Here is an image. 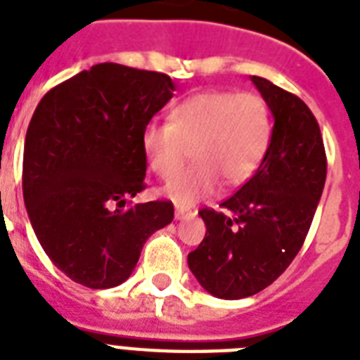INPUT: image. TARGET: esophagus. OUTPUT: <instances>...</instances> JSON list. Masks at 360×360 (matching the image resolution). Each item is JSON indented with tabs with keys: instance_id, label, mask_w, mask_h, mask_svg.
I'll list each match as a JSON object with an SVG mask.
<instances>
[{
	"instance_id": "obj_1",
	"label": "esophagus",
	"mask_w": 360,
	"mask_h": 360,
	"mask_svg": "<svg viewBox=\"0 0 360 360\" xmlns=\"http://www.w3.org/2000/svg\"><path fill=\"white\" fill-rule=\"evenodd\" d=\"M188 217H194V211L191 209H185V207H175V220H183V219H188Z\"/></svg>"
}]
</instances>
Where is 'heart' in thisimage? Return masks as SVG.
Segmentation results:
<instances>
[{"label": "heart", "mask_w": 360, "mask_h": 360, "mask_svg": "<svg viewBox=\"0 0 360 360\" xmlns=\"http://www.w3.org/2000/svg\"><path fill=\"white\" fill-rule=\"evenodd\" d=\"M269 141L271 115L256 93H198L177 104L169 121L151 120L141 130V151L162 179L174 177L193 153L197 164L166 186L181 205L213 196L219 181L237 186L250 179Z\"/></svg>", "instance_id": "obj_1"}]
</instances>
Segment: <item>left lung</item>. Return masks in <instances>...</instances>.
Wrapping results in <instances>:
<instances>
[{
  "label": "left lung",
  "instance_id": "obj_1",
  "mask_svg": "<svg viewBox=\"0 0 360 360\" xmlns=\"http://www.w3.org/2000/svg\"><path fill=\"white\" fill-rule=\"evenodd\" d=\"M254 86L273 114V136L259 168L239 191L202 209L205 237L188 267L211 295L243 299L271 285L307 239L327 177L319 124L301 98L265 78Z\"/></svg>",
  "mask_w": 360,
  "mask_h": 360
}]
</instances>
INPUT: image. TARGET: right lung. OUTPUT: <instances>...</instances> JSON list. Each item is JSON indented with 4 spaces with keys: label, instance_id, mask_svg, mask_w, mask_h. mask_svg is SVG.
Masks as SVG:
<instances>
[{
    "label": "right lung",
    "instance_id": "1",
    "mask_svg": "<svg viewBox=\"0 0 360 360\" xmlns=\"http://www.w3.org/2000/svg\"><path fill=\"white\" fill-rule=\"evenodd\" d=\"M168 75L93 65L52 87L31 117L22 188L37 239L59 271L91 290L123 284L151 233L174 220L146 188L141 130L174 97Z\"/></svg>",
    "mask_w": 360,
    "mask_h": 360
}]
</instances>
